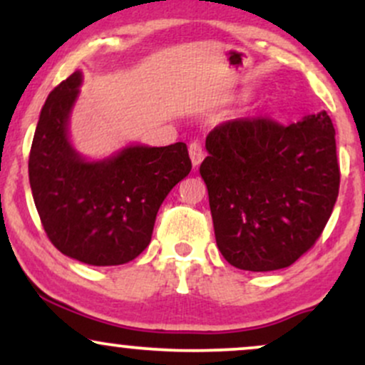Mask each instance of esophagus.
<instances>
[{
    "label": "esophagus",
    "mask_w": 365,
    "mask_h": 365,
    "mask_svg": "<svg viewBox=\"0 0 365 365\" xmlns=\"http://www.w3.org/2000/svg\"><path fill=\"white\" fill-rule=\"evenodd\" d=\"M188 154H190L192 165H194V166H199L200 163H202L204 149H202V145L199 144V142H190V145H188Z\"/></svg>",
    "instance_id": "1"
}]
</instances>
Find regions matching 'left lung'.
I'll return each instance as SVG.
<instances>
[{
    "instance_id": "8db88e82",
    "label": "left lung",
    "mask_w": 365,
    "mask_h": 365,
    "mask_svg": "<svg viewBox=\"0 0 365 365\" xmlns=\"http://www.w3.org/2000/svg\"><path fill=\"white\" fill-rule=\"evenodd\" d=\"M200 165L216 244L232 266H292L321 237L340 188L328 113L292 125L255 116L225 121L206 137Z\"/></svg>"
}]
</instances>
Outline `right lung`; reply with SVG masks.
Wrapping results in <instances>:
<instances>
[{
	"label": "right lung",
	"instance_id": "1",
	"mask_svg": "<svg viewBox=\"0 0 365 365\" xmlns=\"http://www.w3.org/2000/svg\"><path fill=\"white\" fill-rule=\"evenodd\" d=\"M82 73L54 87L37 121L29 182L51 244L91 266L135 259L153 237L159 206L192 163L183 142L166 148L128 145L111 158L87 161L72 148L68 120Z\"/></svg>",
	"mask_w": 365,
	"mask_h": 365
}]
</instances>
